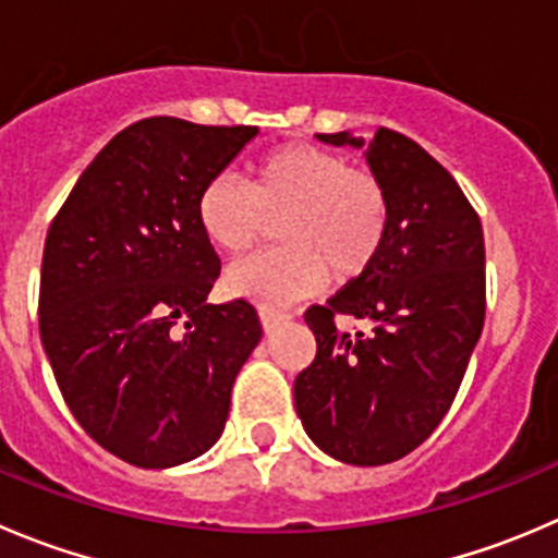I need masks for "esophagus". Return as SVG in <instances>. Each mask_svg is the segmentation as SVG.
I'll use <instances>...</instances> for the list:
<instances>
[{"mask_svg":"<svg viewBox=\"0 0 558 558\" xmlns=\"http://www.w3.org/2000/svg\"><path fill=\"white\" fill-rule=\"evenodd\" d=\"M258 318H262L264 332H272L280 322H286V313L272 311V307H258Z\"/></svg>","mask_w":558,"mask_h":558,"instance_id":"1","label":"esophagus"}]
</instances>
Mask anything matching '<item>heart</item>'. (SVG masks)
<instances>
[{
    "mask_svg": "<svg viewBox=\"0 0 558 558\" xmlns=\"http://www.w3.org/2000/svg\"><path fill=\"white\" fill-rule=\"evenodd\" d=\"M196 220L204 240L226 256L251 251L267 226L278 223L280 251L226 269L231 296L258 305H289L335 280L365 272L381 251L389 202L381 182L349 169L340 155L311 144H289L264 155L247 185L218 174L202 187Z\"/></svg>",
    "mask_w": 558,
    "mask_h": 558,
    "instance_id": "obj_1",
    "label": "heart"
}]
</instances>
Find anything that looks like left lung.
<instances>
[{"mask_svg": "<svg viewBox=\"0 0 558 558\" xmlns=\"http://www.w3.org/2000/svg\"><path fill=\"white\" fill-rule=\"evenodd\" d=\"M316 138L365 149L389 223L371 267L305 313L316 360L296 376L294 405L318 450L381 466L423 445L456 400L485 322L483 223L450 171L405 135ZM335 315L362 317L372 332L340 333Z\"/></svg>", "mask_w": 558, "mask_h": 558, "instance_id": "1", "label": "left lung"}]
</instances>
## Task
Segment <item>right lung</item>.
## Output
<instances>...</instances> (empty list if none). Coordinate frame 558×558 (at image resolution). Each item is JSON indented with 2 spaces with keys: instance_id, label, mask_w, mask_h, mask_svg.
Masks as SVG:
<instances>
[{
  "instance_id": "obj_1",
  "label": "right lung",
  "mask_w": 558,
  "mask_h": 558,
  "mask_svg": "<svg viewBox=\"0 0 558 558\" xmlns=\"http://www.w3.org/2000/svg\"><path fill=\"white\" fill-rule=\"evenodd\" d=\"M256 135L142 119L86 166L48 229L43 349L81 428L133 466L204 456L262 340L245 300L207 302L220 258L196 220L202 187Z\"/></svg>"
}]
</instances>
